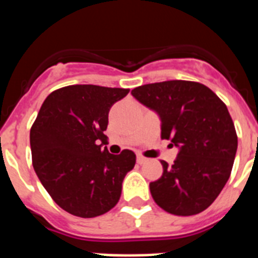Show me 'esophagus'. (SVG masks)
<instances>
[{"mask_svg":"<svg viewBox=\"0 0 258 258\" xmlns=\"http://www.w3.org/2000/svg\"><path fill=\"white\" fill-rule=\"evenodd\" d=\"M147 160H149V159L143 156V155H141V154L137 155V163L138 164H145Z\"/></svg>","mask_w":258,"mask_h":258,"instance_id":"obj_1","label":"esophagus"}]
</instances>
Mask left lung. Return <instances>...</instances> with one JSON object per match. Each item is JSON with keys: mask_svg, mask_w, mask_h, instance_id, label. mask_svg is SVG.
Wrapping results in <instances>:
<instances>
[{"mask_svg": "<svg viewBox=\"0 0 258 258\" xmlns=\"http://www.w3.org/2000/svg\"><path fill=\"white\" fill-rule=\"evenodd\" d=\"M161 120V138L178 147L172 166L150 183L157 206L175 216L208 208L231 174L238 137L226 104L206 85L184 80L147 84L132 90Z\"/></svg>", "mask_w": 258, "mask_h": 258, "instance_id": "obj_1", "label": "left lung"}]
</instances>
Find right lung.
Returning a JSON list of instances; mask_svg holds the SVG:
<instances>
[{"label": "right lung", "mask_w": 258, "mask_h": 258, "mask_svg": "<svg viewBox=\"0 0 258 258\" xmlns=\"http://www.w3.org/2000/svg\"><path fill=\"white\" fill-rule=\"evenodd\" d=\"M127 93L98 85L64 86L47 95L38 111L29 134L32 164L45 190L68 213L97 217L120 199L136 154L124 150L112 155L102 146L109 109Z\"/></svg>", "instance_id": "add662e5"}]
</instances>
